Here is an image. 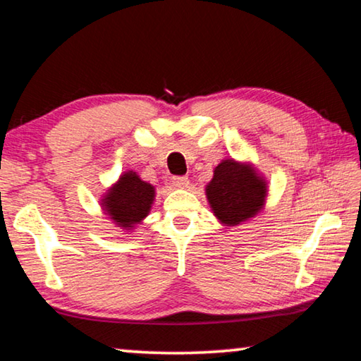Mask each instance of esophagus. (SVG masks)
Instances as JSON below:
<instances>
[{"instance_id": "34e87169", "label": "esophagus", "mask_w": 361, "mask_h": 361, "mask_svg": "<svg viewBox=\"0 0 361 361\" xmlns=\"http://www.w3.org/2000/svg\"><path fill=\"white\" fill-rule=\"evenodd\" d=\"M172 185L176 188H188L189 180L186 178V176H173Z\"/></svg>"}]
</instances>
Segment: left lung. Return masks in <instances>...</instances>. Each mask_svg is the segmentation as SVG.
I'll return each instance as SVG.
<instances>
[{
  "instance_id": "obj_1",
  "label": "left lung",
  "mask_w": 361,
  "mask_h": 361,
  "mask_svg": "<svg viewBox=\"0 0 361 361\" xmlns=\"http://www.w3.org/2000/svg\"><path fill=\"white\" fill-rule=\"evenodd\" d=\"M205 192L219 221L237 226L253 218L264 207L267 186L252 166L226 159L213 170Z\"/></svg>"
}]
</instances>
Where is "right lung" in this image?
<instances>
[{
  "mask_svg": "<svg viewBox=\"0 0 361 361\" xmlns=\"http://www.w3.org/2000/svg\"><path fill=\"white\" fill-rule=\"evenodd\" d=\"M154 195V186L143 181L135 172H126L108 189L102 207L119 228L132 229L148 216Z\"/></svg>",
  "mask_w": 361,
  "mask_h": 361,
  "instance_id": "right-lung-1",
  "label": "right lung"
}]
</instances>
